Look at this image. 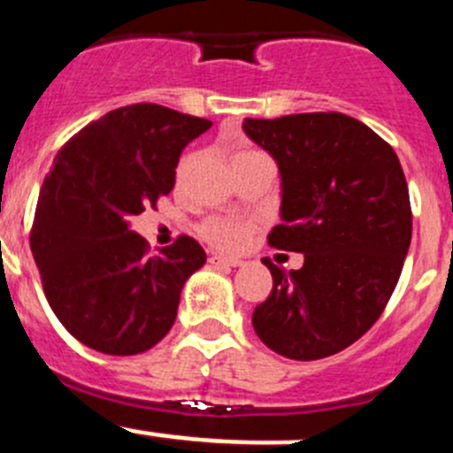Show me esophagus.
I'll return each instance as SVG.
<instances>
[{"instance_id": "34e87169", "label": "esophagus", "mask_w": 453, "mask_h": 453, "mask_svg": "<svg viewBox=\"0 0 453 453\" xmlns=\"http://www.w3.org/2000/svg\"><path fill=\"white\" fill-rule=\"evenodd\" d=\"M210 263H212V265H221V267H239L243 261H239V258L221 257V254H212V257H210Z\"/></svg>"}]
</instances>
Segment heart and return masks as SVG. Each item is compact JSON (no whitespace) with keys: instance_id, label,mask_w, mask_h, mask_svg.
I'll list each match as a JSON object with an SVG mask.
<instances>
[{"instance_id":"obj_1","label":"heart","mask_w":453,"mask_h":453,"mask_svg":"<svg viewBox=\"0 0 453 453\" xmlns=\"http://www.w3.org/2000/svg\"><path fill=\"white\" fill-rule=\"evenodd\" d=\"M195 152H186V155L179 159L177 164V181H181L183 177L188 174V170L192 168L195 164ZM257 157H265L263 152L252 150V148H245V150H239L234 157H232V165L241 164V161H250L257 159ZM250 226L248 221H241V219H232V217H210L201 223V236L208 241L212 248L217 250H226V252H234V250H241L248 241Z\"/></svg>"}]
</instances>
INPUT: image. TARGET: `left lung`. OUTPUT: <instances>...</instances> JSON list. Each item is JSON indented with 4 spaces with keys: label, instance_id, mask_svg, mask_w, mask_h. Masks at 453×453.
<instances>
[{
    "label": "left lung",
    "instance_id": "1",
    "mask_svg": "<svg viewBox=\"0 0 453 453\" xmlns=\"http://www.w3.org/2000/svg\"><path fill=\"white\" fill-rule=\"evenodd\" d=\"M245 134L280 170V217L267 243L301 252V270L272 272L254 332L280 357L316 361L357 343L401 279L411 205L396 152L343 112L245 119Z\"/></svg>",
    "mask_w": 453,
    "mask_h": 453
}]
</instances>
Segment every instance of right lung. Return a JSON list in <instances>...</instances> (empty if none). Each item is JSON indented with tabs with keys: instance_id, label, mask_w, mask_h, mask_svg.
<instances>
[{
	"instance_id": "right-lung-1",
	"label": "right lung",
	"mask_w": 453,
	"mask_h": 453,
	"mask_svg": "<svg viewBox=\"0 0 453 453\" xmlns=\"http://www.w3.org/2000/svg\"><path fill=\"white\" fill-rule=\"evenodd\" d=\"M212 121L133 104L79 130L39 190L30 250L52 311L79 343L112 357L155 348L181 288L205 263L192 236L150 254L130 219L174 188L183 148Z\"/></svg>"
}]
</instances>
